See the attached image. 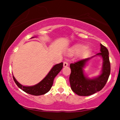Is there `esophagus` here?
<instances>
[{"label": "esophagus", "mask_w": 120, "mask_h": 120, "mask_svg": "<svg viewBox=\"0 0 120 120\" xmlns=\"http://www.w3.org/2000/svg\"><path fill=\"white\" fill-rule=\"evenodd\" d=\"M63 66H64V67H68V63H67V62H66V61L64 62V63H63Z\"/></svg>", "instance_id": "esophagus-1"}]
</instances>
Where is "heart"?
Returning a JSON list of instances; mask_svg holds the SVG:
<instances>
[{"label": "heart", "mask_w": 120, "mask_h": 120, "mask_svg": "<svg viewBox=\"0 0 120 120\" xmlns=\"http://www.w3.org/2000/svg\"><path fill=\"white\" fill-rule=\"evenodd\" d=\"M91 49L89 47H87L85 45L82 43L75 44L73 46L69 51L68 54L72 56L74 55L81 53L83 56L87 55L90 52Z\"/></svg>", "instance_id": "1"}]
</instances>
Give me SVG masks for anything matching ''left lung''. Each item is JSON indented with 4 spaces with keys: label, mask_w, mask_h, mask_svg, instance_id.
<instances>
[{
    "label": "left lung",
    "mask_w": 120,
    "mask_h": 120,
    "mask_svg": "<svg viewBox=\"0 0 120 120\" xmlns=\"http://www.w3.org/2000/svg\"><path fill=\"white\" fill-rule=\"evenodd\" d=\"M100 52L89 58L79 60L70 64L71 73L69 81L71 90L79 96H89L99 91L104 87L111 73V65L108 49L100 44ZM100 56L103 60L102 71L98 76L89 78L86 75L83 69L93 57Z\"/></svg>",
    "instance_id": "left-lung-1"
}]
</instances>
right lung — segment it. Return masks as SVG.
<instances>
[{
	"label": "right lung",
	"instance_id": "1",
	"mask_svg": "<svg viewBox=\"0 0 120 120\" xmlns=\"http://www.w3.org/2000/svg\"><path fill=\"white\" fill-rule=\"evenodd\" d=\"M37 37V36L32 37L31 38H35ZM63 67V63L55 65L50 70V71H49V73L47 74L46 76L41 82H39L36 85H33V86H24V85L19 83L13 75V78L15 82L17 85V86L22 90L24 91V92L29 94L33 95H41L45 94L50 90L51 88L53 85L55 77L61 71Z\"/></svg>",
	"mask_w": 120,
	"mask_h": 120
}]
</instances>
